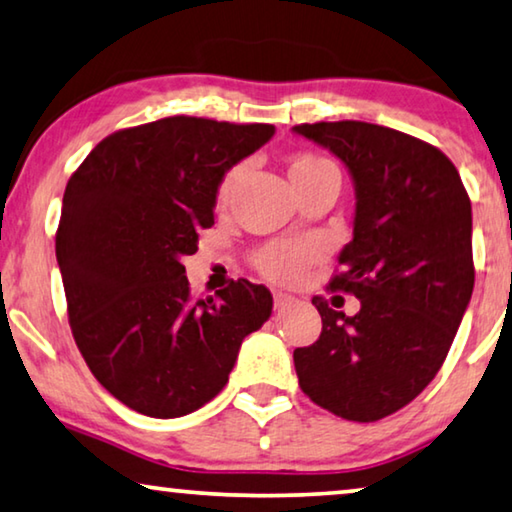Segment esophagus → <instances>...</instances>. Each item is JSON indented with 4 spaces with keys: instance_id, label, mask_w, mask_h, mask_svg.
<instances>
[{
    "instance_id": "34e87169",
    "label": "esophagus",
    "mask_w": 512,
    "mask_h": 512,
    "mask_svg": "<svg viewBox=\"0 0 512 512\" xmlns=\"http://www.w3.org/2000/svg\"><path fill=\"white\" fill-rule=\"evenodd\" d=\"M273 303H276V310H285L294 303V299L285 292H273Z\"/></svg>"
}]
</instances>
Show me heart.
I'll list each match as a JSON object with an SVG mask.
<instances>
[{
	"label": "heart",
	"instance_id": "heart-1",
	"mask_svg": "<svg viewBox=\"0 0 512 512\" xmlns=\"http://www.w3.org/2000/svg\"><path fill=\"white\" fill-rule=\"evenodd\" d=\"M241 167H232L230 172L220 179L216 202L218 207H227V202L232 200V193L236 183L241 179ZM324 172H338L331 160L315 154H296L289 158L287 174L289 181L299 183L305 179L317 177V174ZM312 259H315V248L308 246V243H294V241H278L271 243V246L262 248L255 257L257 269L264 273L266 278L282 282V285H289V282H296L301 278L305 266H308Z\"/></svg>",
	"mask_w": 512,
	"mask_h": 512
}]
</instances>
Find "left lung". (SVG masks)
<instances>
[{"mask_svg": "<svg viewBox=\"0 0 512 512\" xmlns=\"http://www.w3.org/2000/svg\"><path fill=\"white\" fill-rule=\"evenodd\" d=\"M329 149L354 183L352 241L331 289L361 301L354 317L315 296L322 335L294 352L308 398L347 421L372 423L437 375L474 292L471 202L437 147L365 121L294 126Z\"/></svg>", "mask_w": 512, "mask_h": 512, "instance_id": "1", "label": "left lung"}]
</instances>
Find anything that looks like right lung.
<instances>
[{"mask_svg": "<svg viewBox=\"0 0 512 512\" xmlns=\"http://www.w3.org/2000/svg\"><path fill=\"white\" fill-rule=\"evenodd\" d=\"M271 124L167 117L112 133L68 179L57 264L89 370L126 407L179 418L216 398L241 342L271 317L264 285L190 296L181 259L213 225L220 179Z\"/></svg>", "mask_w": 512, "mask_h": 512, "instance_id": "1", "label": "right lung"}]
</instances>
